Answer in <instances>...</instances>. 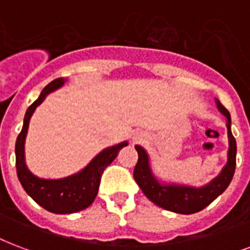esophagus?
I'll list each match as a JSON object with an SVG mask.
<instances>
[{
	"label": "esophagus",
	"mask_w": 250,
	"mask_h": 250,
	"mask_svg": "<svg viewBox=\"0 0 250 250\" xmlns=\"http://www.w3.org/2000/svg\"><path fill=\"white\" fill-rule=\"evenodd\" d=\"M146 140V134L142 132L136 133L134 136H133V142H142V141Z\"/></svg>",
	"instance_id": "obj_1"
}]
</instances>
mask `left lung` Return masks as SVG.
<instances>
[{"label":"left lung","instance_id":"8db88e82","mask_svg":"<svg viewBox=\"0 0 250 250\" xmlns=\"http://www.w3.org/2000/svg\"><path fill=\"white\" fill-rule=\"evenodd\" d=\"M215 103L217 110L225 117V126L228 133V153L225 166L221 168L219 175L208 182L207 185L195 187L158 179V176H155L151 170L150 155L147 151L142 146L136 145L138 162L134 168V179L146 198L158 207L175 213L191 215L209 206L229 186L236 168V140L230 130L229 112L225 109L217 99Z\"/></svg>","mask_w":250,"mask_h":250}]
</instances>
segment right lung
<instances>
[{
  "label": "right lung",
  "mask_w": 250,
  "mask_h": 250,
  "mask_svg": "<svg viewBox=\"0 0 250 250\" xmlns=\"http://www.w3.org/2000/svg\"><path fill=\"white\" fill-rule=\"evenodd\" d=\"M65 82L67 79L58 78L43 88L38 99L26 110L23 126L20 136L17 137L16 142L17 175L21 185L30 198L37 202L41 207L59 215L83 211L93 203L99 192L103 172L116 159L118 151L127 146V141H124L117 145L101 150L80 171L61 179H44L34 175L30 171L25 159V141L29 130L30 118L37 109V106L44 101L47 95L63 87Z\"/></svg>",
  "instance_id": "1"
}]
</instances>
